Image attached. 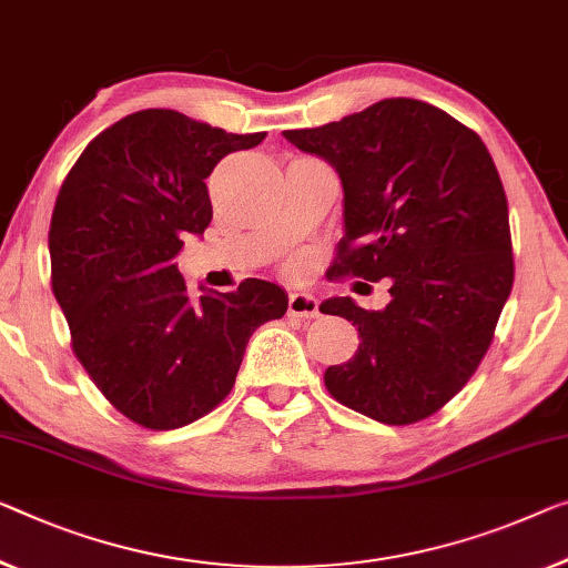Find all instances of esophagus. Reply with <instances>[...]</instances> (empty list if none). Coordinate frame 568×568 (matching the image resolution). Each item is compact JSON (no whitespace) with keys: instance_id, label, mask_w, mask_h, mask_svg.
Masks as SVG:
<instances>
[{"instance_id":"1","label":"esophagus","mask_w":568,"mask_h":568,"mask_svg":"<svg viewBox=\"0 0 568 568\" xmlns=\"http://www.w3.org/2000/svg\"><path fill=\"white\" fill-rule=\"evenodd\" d=\"M287 313H291V316H301V318H313L318 313L316 295L291 293V298H287Z\"/></svg>"}]
</instances>
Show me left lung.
Instances as JSON below:
<instances>
[{
    "label": "left lung",
    "instance_id": "left-lung-1",
    "mask_svg": "<svg viewBox=\"0 0 568 568\" xmlns=\"http://www.w3.org/2000/svg\"><path fill=\"white\" fill-rule=\"evenodd\" d=\"M285 140L336 168L344 236L334 277L390 281V303L365 311L328 298L359 346L326 369V390L387 426L442 410L493 344L513 291V242L500 173L479 134L418 99H383L365 112Z\"/></svg>",
    "mask_w": 568,
    "mask_h": 568
}]
</instances>
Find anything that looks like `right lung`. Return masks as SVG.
Masks as SVG:
<instances>
[{"instance_id":"right-lung-1","label":"right lung","mask_w":568,"mask_h":568,"mask_svg":"<svg viewBox=\"0 0 568 568\" xmlns=\"http://www.w3.org/2000/svg\"><path fill=\"white\" fill-rule=\"evenodd\" d=\"M262 140L142 109L97 134L58 193L50 285L73 354L140 426L173 430L214 410L255 328L287 311L283 287L257 277L193 298L173 262L214 216L206 178L219 160Z\"/></svg>"}]
</instances>
